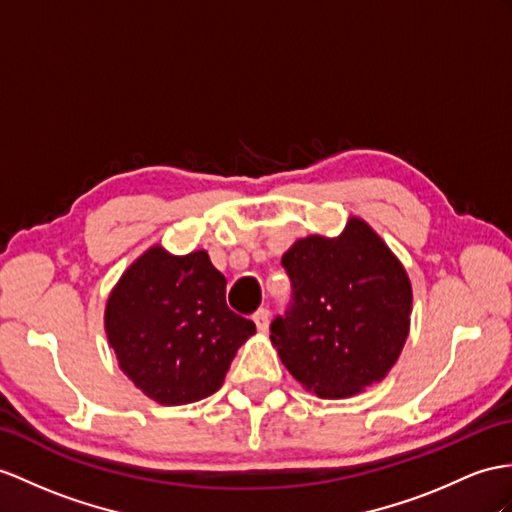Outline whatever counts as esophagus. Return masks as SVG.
Returning <instances> with one entry per match:
<instances>
[{
	"instance_id": "obj_1",
	"label": "esophagus",
	"mask_w": 512,
	"mask_h": 512,
	"mask_svg": "<svg viewBox=\"0 0 512 512\" xmlns=\"http://www.w3.org/2000/svg\"><path fill=\"white\" fill-rule=\"evenodd\" d=\"M252 319L256 323L258 332H267V328H269V310L267 308H258Z\"/></svg>"
}]
</instances>
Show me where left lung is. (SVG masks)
<instances>
[{"mask_svg": "<svg viewBox=\"0 0 512 512\" xmlns=\"http://www.w3.org/2000/svg\"><path fill=\"white\" fill-rule=\"evenodd\" d=\"M291 302L271 343L291 376L339 400L380 382L400 356L413 291L404 267L363 219L339 239L306 236L282 256Z\"/></svg>", "mask_w": 512, "mask_h": 512, "instance_id": "8db88e82", "label": "left lung"}]
</instances>
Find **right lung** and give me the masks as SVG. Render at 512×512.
Masks as SVG:
<instances>
[{
  "label": "right lung",
  "instance_id": "right-lung-1",
  "mask_svg": "<svg viewBox=\"0 0 512 512\" xmlns=\"http://www.w3.org/2000/svg\"><path fill=\"white\" fill-rule=\"evenodd\" d=\"M106 332L123 373L158 404L180 406L219 389L256 326L228 308L226 278L206 252L156 245L112 289Z\"/></svg>",
  "mask_w": 512,
  "mask_h": 512
}]
</instances>
